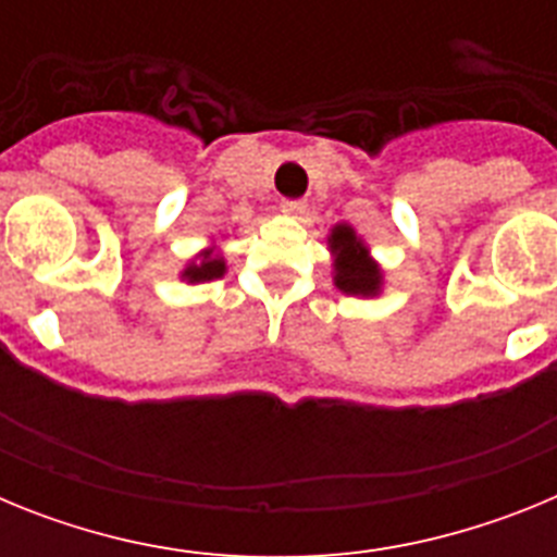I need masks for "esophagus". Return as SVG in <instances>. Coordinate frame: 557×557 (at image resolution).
Masks as SVG:
<instances>
[{
    "mask_svg": "<svg viewBox=\"0 0 557 557\" xmlns=\"http://www.w3.org/2000/svg\"><path fill=\"white\" fill-rule=\"evenodd\" d=\"M282 211L289 214V218H301L304 211H307V203L304 200H282Z\"/></svg>",
    "mask_w": 557,
    "mask_h": 557,
    "instance_id": "obj_1",
    "label": "esophagus"
}]
</instances>
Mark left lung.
<instances>
[{"label": "left lung", "instance_id": "obj_1", "mask_svg": "<svg viewBox=\"0 0 557 557\" xmlns=\"http://www.w3.org/2000/svg\"><path fill=\"white\" fill-rule=\"evenodd\" d=\"M326 243L334 259V287L339 293L357 295V298H373V295L382 293V284H385L382 268L351 225H334Z\"/></svg>", "mask_w": 557, "mask_h": 557}]
</instances>
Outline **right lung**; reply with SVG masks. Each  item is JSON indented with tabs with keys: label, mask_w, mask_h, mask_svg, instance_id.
<instances>
[{
	"label": "right lung",
	"mask_w": 557,
	"mask_h": 557,
	"mask_svg": "<svg viewBox=\"0 0 557 557\" xmlns=\"http://www.w3.org/2000/svg\"><path fill=\"white\" fill-rule=\"evenodd\" d=\"M225 275V259L218 248L200 250L195 259L186 262V268L181 270V278L186 284H206L214 282V278H223Z\"/></svg>",
	"instance_id": "add662e5"
}]
</instances>
